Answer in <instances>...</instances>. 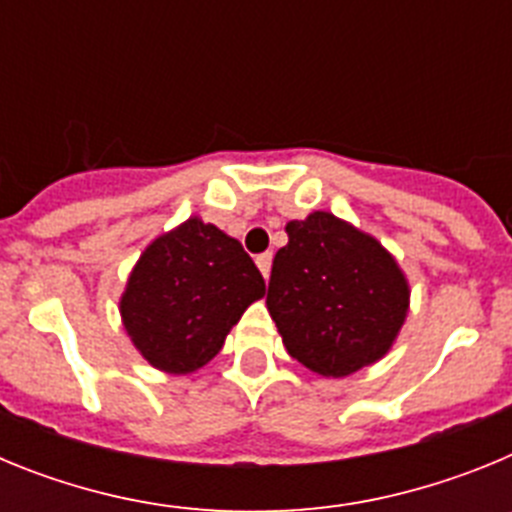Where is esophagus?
I'll return each mask as SVG.
<instances>
[{
	"label": "esophagus",
	"mask_w": 512,
	"mask_h": 512,
	"mask_svg": "<svg viewBox=\"0 0 512 512\" xmlns=\"http://www.w3.org/2000/svg\"><path fill=\"white\" fill-rule=\"evenodd\" d=\"M256 266H259V271L264 274V279H269L271 274V253H261L259 259H256Z\"/></svg>",
	"instance_id": "1"
}]
</instances>
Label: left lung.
<instances>
[{
	"instance_id": "left-lung-1",
	"label": "left lung",
	"mask_w": 512,
	"mask_h": 512,
	"mask_svg": "<svg viewBox=\"0 0 512 512\" xmlns=\"http://www.w3.org/2000/svg\"><path fill=\"white\" fill-rule=\"evenodd\" d=\"M274 256L271 320L292 359L343 379L390 354L410 312V282L372 233L333 212L289 220Z\"/></svg>"
}]
</instances>
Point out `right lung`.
<instances>
[{
    "instance_id": "1",
    "label": "right lung",
    "mask_w": 512,
    "mask_h": 512,
    "mask_svg": "<svg viewBox=\"0 0 512 512\" xmlns=\"http://www.w3.org/2000/svg\"><path fill=\"white\" fill-rule=\"evenodd\" d=\"M264 295V277L241 243L192 215L143 248L117 307L135 351L158 372L184 377L215 359Z\"/></svg>"
}]
</instances>
